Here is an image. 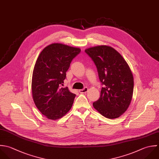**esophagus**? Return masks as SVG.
<instances>
[{"instance_id": "obj_1", "label": "esophagus", "mask_w": 159, "mask_h": 159, "mask_svg": "<svg viewBox=\"0 0 159 159\" xmlns=\"http://www.w3.org/2000/svg\"><path fill=\"white\" fill-rule=\"evenodd\" d=\"M88 88L87 87H85L84 89H81V90H79V92L80 93H86L88 92Z\"/></svg>"}]
</instances>
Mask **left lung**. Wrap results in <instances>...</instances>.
I'll use <instances>...</instances> for the list:
<instances>
[{
	"label": "left lung",
	"instance_id": "obj_1",
	"mask_svg": "<svg viewBox=\"0 0 159 159\" xmlns=\"http://www.w3.org/2000/svg\"><path fill=\"white\" fill-rule=\"evenodd\" d=\"M95 63L102 88L100 97L93 106L109 119L119 118L129 107L132 100L134 79L123 56L114 48L97 46L85 50Z\"/></svg>",
	"mask_w": 159,
	"mask_h": 159
}]
</instances>
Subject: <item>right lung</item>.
Here are the masks:
<instances>
[{"label":"right lung","instance_id":"right-lung-1","mask_svg":"<svg viewBox=\"0 0 159 159\" xmlns=\"http://www.w3.org/2000/svg\"><path fill=\"white\" fill-rule=\"evenodd\" d=\"M80 48L53 43L43 49L34 67L31 89L33 101L47 118L58 120L71 108L75 94L62 88L66 72Z\"/></svg>","mask_w":159,"mask_h":159}]
</instances>
